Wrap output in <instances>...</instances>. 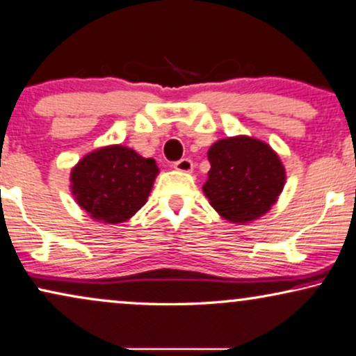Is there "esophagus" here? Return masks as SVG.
I'll return each instance as SVG.
<instances>
[{
  "label": "esophagus",
  "instance_id": "esophagus-1",
  "mask_svg": "<svg viewBox=\"0 0 356 356\" xmlns=\"http://www.w3.org/2000/svg\"><path fill=\"white\" fill-rule=\"evenodd\" d=\"M173 168L178 170V172H181V173H189V172H193V161L189 159H181L173 165Z\"/></svg>",
  "mask_w": 356,
  "mask_h": 356
}]
</instances>
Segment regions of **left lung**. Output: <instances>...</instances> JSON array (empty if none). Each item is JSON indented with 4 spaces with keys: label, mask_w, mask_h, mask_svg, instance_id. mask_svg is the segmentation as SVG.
<instances>
[{
    "label": "left lung",
    "mask_w": 356,
    "mask_h": 356,
    "mask_svg": "<svg viewBox=\"0 0 356 356\" xmlns=\"http://www.w3.org/2000/svg\"><path fill=\"white\" fill-rule=\"evenodd\" d=\"M211 170L202 184L216 212L232 224L260 219L278 201L286 183L280 155L260 138H220L207 150Z\"/></svg>",
    "instance_id": "obj_1"
}]
</instances>
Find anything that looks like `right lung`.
<instances>
[{
	"mask_svg": "<svg viewBox=\"0 0 356 356\" xmlns=\"http://www.w3.org/2000/svg\"><path fill=\"white\" fill-rule=\"evenodd\" d=\"M159 172L154 159H144L126 145H106L72 168L70 189L91 219L114 225L126 222L145 204Z\"/></svg>",
	"mask_w": 356,
	"mask_h": 356,
	"instance_id": "1",
	"label": "right lung"
}]
</instances>
